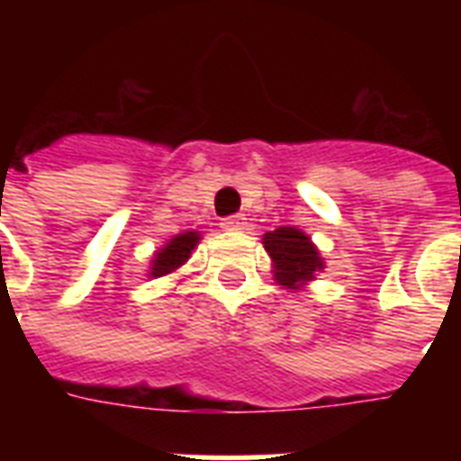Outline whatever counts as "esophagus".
I'll list each match as a JSON object with an SVG mask.
<instances>
[{
    "label": "esophagus",
    "instance_id": "esophagus-1",
    "mask_svg": "<svg viewBox=\"0 0 461 461\" xmlns=\"http://www.w3.org/2000/svg\"><path fill=\"white\" fill-rule=\"evenodd\" d=\"M222 230L224 231H239L246 227V217L244 215H230V217H222Z\"/></svg>",
    "mask_w": 461,
    "mask_h": 461
}]
</instances>
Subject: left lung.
<instances>
[{
	"instance_id": "8db88e82",
	"label": "left lung",
	"mask_w": 461,
	"mask_h": 461,
	"mask_svg": "<svg viewBox=\"0 0 461 461\" xmlns=\"http://www.w3.org/2000/svg\"><path fill=\"white\" fill-rule=\"evenodd\" d=\"M267 256L273 258L275 280L287 289H302L321 273L322 258L311 237L296 227H280L263 237Z\"/></svg>"
}]
</instances>
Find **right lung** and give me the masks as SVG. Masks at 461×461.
I'll return each instance as SVG.
<instances>
[{
  "mask_svg": "<svg viewBox=\"0 0 461 461\" xmlns=\"http://www.w3.org/2000/svg\"><path fill=\"white\" fill-rule=\"evenodd\" d=\"M198 241H201V234H198V231H181V234L169 239V241L155 253L148 277H165V275L179 270V267L191 258V251L198 246Z\"/></svg>",
  "mask_w": 461,
  "mask_h": 461,
  "instance_id": "right-lung-1",
  "label": "right lung"
}]
</instances>
